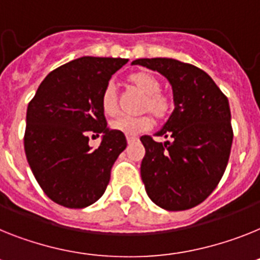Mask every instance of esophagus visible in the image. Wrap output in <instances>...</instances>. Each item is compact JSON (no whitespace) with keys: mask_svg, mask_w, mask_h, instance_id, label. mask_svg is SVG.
I'll return each instance as SVG.
<instances>
[{"mask_svg":"<svg viewBox=\"0 0 260 260\" xmlns=\"http://www.w3.org/2000/svg\"><path fill=\"white\" fill-rule=\"evenodd\" d=\"M135 141H137V137H134V136H126V143H128V144L135 143Z\"/></svg>","mask_w":260,"mask_h":260,"instance_id":"1","label":"esophagus"}]
</instances>
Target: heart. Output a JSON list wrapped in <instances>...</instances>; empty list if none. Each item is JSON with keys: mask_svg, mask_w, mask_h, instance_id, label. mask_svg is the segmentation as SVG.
<instances>
[{"mask_svg": "<svg viewBox=\"0 0 260 260\" xmlns=\"http://www.w3.org/2000/svg\"><path fill=\"white\" fill-rule=\"evenodd\" d=\"M126 83L140 91L144 95L141 103V111L149 112L156 120H165L172 112L173 102L167 93L161 92V83L156 76L149 71L140 70L126 76ZM100 106L107 116H115L119 111L117 106V93L113 84H107L102 92ZM152 126V119L149 115L137 117H119L111 123L113 131L121 132L126 136H136L143 134Z\"/></svg>", "mask_w": 260, "mask_h": 260, "instance_id": "1", "label": "heart"}]
</instances>
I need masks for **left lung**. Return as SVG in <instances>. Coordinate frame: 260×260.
<instances>
[{"label": "left lung", "instance_id": "left-lung-1", "mask_svg": "<svg viewBox=\"0 0 260 260\" xmlns=\"http://www.w3.org/2000/svg\"><path fill=\"white\" fill-rule=\"evenodd\" d=\"M162 74L173 89L174 111L156 136L140 139L145 148L141 180L148 197L169 211L187 210L204 202L219 184L233 144L229 100L204 70L171 59H136Z\"/></svg>", "mask_w": 260, "mask_h": 260}]
</instances>
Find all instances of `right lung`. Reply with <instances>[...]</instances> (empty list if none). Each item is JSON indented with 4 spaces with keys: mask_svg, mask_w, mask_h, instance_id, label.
<instances>
[{
    "mask_svg": "<svg viewBox=\"0 0 260 260\" xmlns=\"http://www.w3.org/2000/svg\"><path fill=\"white\" fill-rule=\"evenodd\" d=\"M126 62L96 56L71 60L46 76L30 100L26 158L39 186L55 204L83 209L106 191L126 140L121 132L108 129L100 98ZM91 133L104 134L96 148L89 147Z\"/></svg>",
    "mask_w": 260,
    "mask_h": 260,
    "instance_id": "right-lung-1",
    "label": "right lung"
}]
</instances>
